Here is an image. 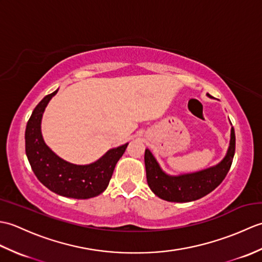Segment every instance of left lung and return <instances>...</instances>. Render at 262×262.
Returning <instances> with one entry per match:
<instances>
[{
  "label": "left lung",
  "instance_id": "left-lung-1",
  "mask_svg": "<svg viewBox=\"0 0 262 262\" xmlns=\"http://www.w3.org/2000/svg\"><path fill=\"white\" fill-rule=\"evenodd\" d=\"M209 96V94H208ZM235 153V133L231 130V142L226 157L220 164L194 173L179 177H170L161 170L152 153L145 149V168L148 187L157 194L168 202L188 203L208 194L219 187L230 171Z\"/></svg>",
  "mask_w": 262,
  "mask_h": 262
}]
</instances>
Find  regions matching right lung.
<instances>
[{
  "mask_svg": "<svg viewBox=\"0 0 262 262\" xmlns=\"http://www.w3.org/2000/svg\"><path fill=\"white\" fill-rule=\"evenodd\" d=\"M58 90L48 94L33 109L26 127V154L37 179L49 190L60 196L89 199L103 192L108 187L115 166L128 144L113 148L97 162L75 165L58 158L42 140L40 121L42 113Z\"/></svg>",
  "mask_w": 262,
  "mask_h": 262,
  "instance_id": "add662e5",
  "label": "right lung"
}]
</instances>
